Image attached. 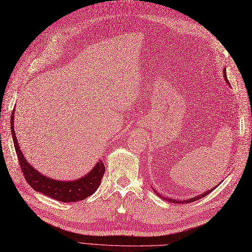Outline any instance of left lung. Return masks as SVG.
Here are the masks:
<instances>
[{
    "instance_id": "8db88e82",
    "label": "left lung",
    "mask_w": 252,
    "mask_h": 252,
    "mask_svg": "<svg viewBox=\"0 0 252 252\" xmlns=\"http://www.w3.org/2000/svg\"><path fill=\"white\" fill-rule=\"evenodd\" d=\"M224 78H225V80H226V82L229 84V81H228V79H227V77H226V69H224ZM213 190V188L212 189H210V190H208V191H206V192H204L203 194H200L199 196H195V197H192V199H190V200H186V201H177V200H172V199H167V201H169V202H171V203H177V204H187V203H190V202H194V201H196V200H199V199H202L203 196H206L207 194H209L211 191ZM156 191V190H155ZM156 193L158 195V196H162L161 194H158L157 191H156ZM164 200H166L165 197H163Z\"/></svg>"
}]
</instances>
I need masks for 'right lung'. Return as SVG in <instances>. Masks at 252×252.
<instances>
[{"instance_id": "1", "label": "right lung", "mask_w": 252, "mask_h": 252, "mask_svg": "<svg viewBox=\"0 0 252 252\" xmlns=\"http://www.w3.org/2000/svg\"><path fill=\"white\" fill-rule=\"evenodd\" d=\"M13 118L14 112L12 111L10 129L21 170L23 172V175H24L26 182L35 190V191L52 197V199L55 200L66 203L84 200L95 191L97 187L101 184V180L105 172V166L102 161L96 163L94 168L80 180H75L71 182H61L44 177V175L41 174L39 171H36L33 167L26 161L24 156L22 155V151L17 141L16 132H14L13 129Z\"/></svg>"}]
</instances>
